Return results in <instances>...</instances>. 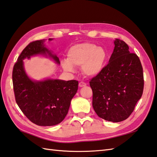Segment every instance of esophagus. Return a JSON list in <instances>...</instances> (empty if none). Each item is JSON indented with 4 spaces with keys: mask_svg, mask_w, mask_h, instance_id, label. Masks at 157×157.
<instances>
[{
    "mask_svg": "<svg viewBox=\"0 0 157 157\" xmlns=\"http://www.w3.org/2000/svg\"><path fill=\"white\" fill-rule=\"evenodd\" d=\"M86 86V84L85 82H79V86L80 88H82V87H84V86Z\"/></svg>",
    "mask_w": 157,
    "mask_h": 157,
    "instance_id": "obj_1",
    "label": "esophagus"
}]
</instances>
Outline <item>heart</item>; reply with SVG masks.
Segmentation results:
<instances>
[{
    "label": "heart",
    "instance_id": "b5f03b06",
    "mask_svg": "<svg viewBox=\"0 0 157 157\" xmlns=\"http://www.w3.org/2000/svg\"><path fill=\"white\" fill-rule=\"evenodd\" d=\"M67 59L61 61L65 71L73 72L74 66H82V72L88 77H95L104 69L107 52L106 50L90 42H82L71 46L67 51Z\"/></svg>",
    "mask_w": 157,
    "mask_h": 157
}]
</instances>
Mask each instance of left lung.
<instances>
[{
    "label": "left lung",
    "instance_id": "obj_1",
    "mask_svg": "<svg viewBox=\"0 0 157 157\" xmlns=\"http://www.w3.org/2000/svg\"><path fill=\"white\" fill-rule=\"evenodd\" d=\"M115 47L109 64L90 82L92 90V106L96 114L106 121L120 122L134 111L144 89L143 69L138 56L130 53L121 40H114Z\"/></svg>",
    "mask_w": 157,
    "mask_h": 157
}]
</instances>
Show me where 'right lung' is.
I'll return each mask as SVG.
<instances>
[{"label":"right lung","mask_w":157,"mask_h":157,"mask_svg":"<svg viewBox=\"0 0 157 157\" xmlns=\"http://www.w3.org/2000/svg\"><path fill=\"white\" fill-rule=\"evenodd\" d=\"M45 41L32 42L23 49L13 67V84L16 102L23 114L36 125L52 126L61 123L67 114L78 82L50 78L35 80L28 75L23 60L32 56H44L60 65L59 57L46 47Z\"/></svg>","instance_id":"obj_1"}]
</instances>
